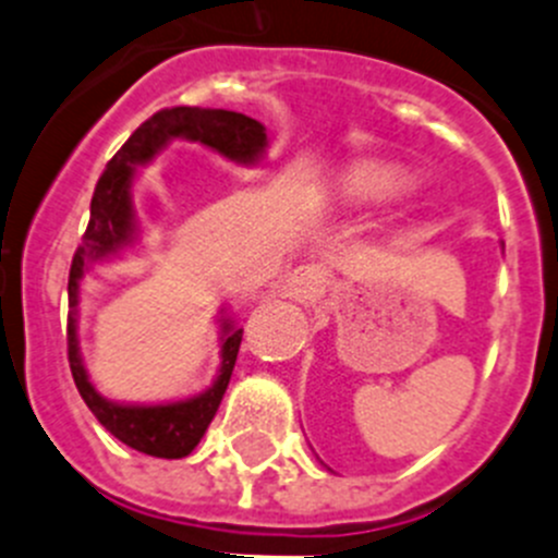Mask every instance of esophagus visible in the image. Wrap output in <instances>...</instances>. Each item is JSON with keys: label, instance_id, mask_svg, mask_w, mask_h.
I'll list each match as a JSON object with an SVG mask.
<instances>
[{"label": "esophagus", "instance_id": "1", "mask_svg": "<svg viewBox=\"0 0 558 558\" xmlns=\"http://www.w3.org/2000/svg\"><path fill=\"white\" fill-rule=\"evenodd\" d=\"M322 286H325V272H322L316 264H303L296 267L289 278V296L291 300H300V303H308L322 294Z\"/></svg>", "mask_w": 558, "mask_h": 558}]
</instances>
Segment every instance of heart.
<instances>
[{"label": "heart", "mask_w": 558, "mask_h": 558, "mask_svg": "<svg viewBox=\"0 0 558 558\" xmlns=\"http://www.w3.org/2000/svg\"><path fill=\"white\" fill-rule=\"evenodd\" d=\"M338 190L343 192L352 201H388V197H397L408 190V179L397 170L383 168V165H357V168L347 170L338 181Z\"/></svg>", "instance_id": "heart-1"}]
</instances>
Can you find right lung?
Here are the masks:
<instances>
[{"instance_id": "obj_1", "label": "right lung", "mask_w": 558, "mask_h": 558, "mask_svg": "<svg viewBox=\"0 0 558 558\" xmlns=\"http://www.w3.org/2000/svg\"><path fill=\"white\" fill-rule=\"evenodd\" d=\"M175 137L197 140L206 148L217 150L233 161H242V165L255 161L267 148V132H264L262 123L242 112L201 107L159 109L107 161L96 192H93L90 222H87V231L74 253L71 272H68V308H71L68 311V363H71L80 397L85 399L90 413L101 421L104 429L112 432L121 444L132 446L143 454L161 457V460H179L201 444L203 432L215 418L217 408L226 397L228 383H231L242 330H233L231 322H222V366L215 385L206 393L186 399V402L137 408V404L107 402L90 385L85 366H82L80 343H76L74 311L80 303V280L87 264L132 244L134 211L129 190H132L134 165L150 161Z\"/></svg>"}]
</instances>
